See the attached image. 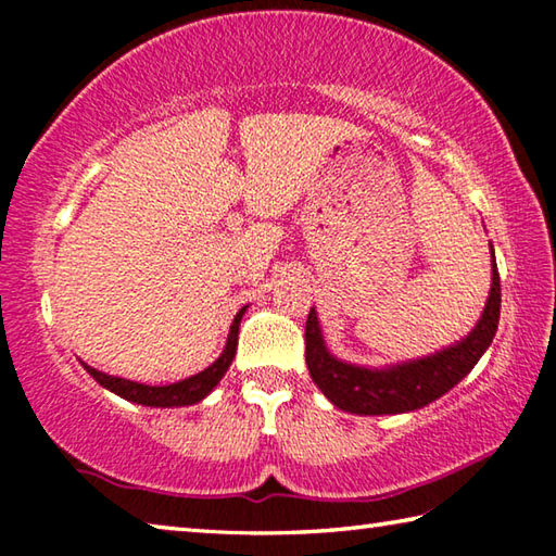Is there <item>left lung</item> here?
<instances>
[{"label": "left lung", "mask_w": 556, "mask_h": 556, "mask_svg": "<svg viewBox=\"0 0 556 556\" xmlns=\"http://www.w3.org/2000/svg\"><path fill=\"white\" fill-rule=\"evenodd\" d=\"M493 250V244H491ZM493 285L485 308L473 331L458 343L444 348L419 361L388 365V368H361L343 363L328 353L318 316L312 308L306 321V365L312 380L318 384L338 409L351 414H402L427 407L439 400L454 384H458L481 361V355L493 343L501 318V277H497L493 252Z\"/></svg>", "instance_id": "1"}]
</instances>
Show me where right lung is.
I'll list each match as a JSON object with an SVG mask.
<instances>
[{
  "mask_svg": "<svg viewBox=\"0 0 556 556\" xmlns=\"http://www.w3.org/2000/svg\"><path fill=\"white\" fill-rule=\"evenodd\" d=\"M244 312H248V306H242L238 316H235L228 333V343H225L218 361L208 365L205 370H201L199 375H191V378L178 380L174 384L131 382V380L115 378V375L90 368L88 363H83V368H86L90 372V378H96V382H100L102 388L119 394V397H125L127 402L144 404V407H188V404H195L203 397H208V394L215 390V384L223 380V375L228 372L235 351H238V333H240V321Z\"/></svg>",
  "mask_w": 556,
  "mask_h": 556,
  "instance_id": "obj_1",
  "label": "right lung"
}]
</instances>
